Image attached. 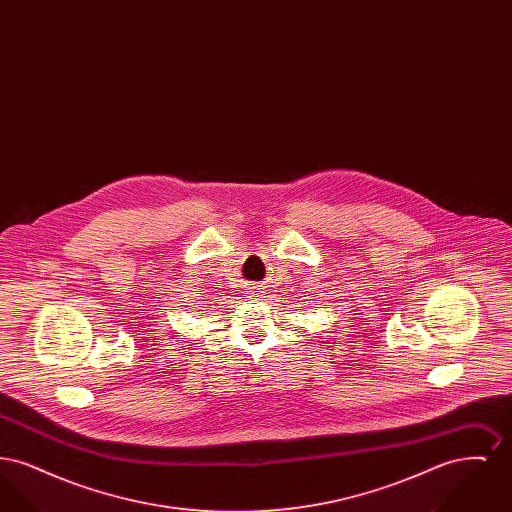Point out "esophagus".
Segmentation results:
<instances>
[{"label":"esophagus","instance_id":"obj_1","mask_svg":"<svg viewBox=\"0 0 512 512\" xmlns=\"http://www.w3.org/2000/svg\"><path fill=\"white\" fill-rule=\"evenodd\" d=\"M255 295H257V293H255Z\"/></svg>","mask_w":512,"mask_h":512}]
</instances>
